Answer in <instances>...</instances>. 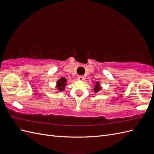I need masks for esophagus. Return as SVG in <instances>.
Returning <instances> with one entry per match:
<instances>
[{
	"label": "esophagus",
	"mask_w": 154,
	"mask_h": 154,
	"mask_svg": "<svg viewBox=\"0 0 154 154\" xmlns=\"http://www.w3.org/2000/svg\"><path fill=\"white\" fill-rule=\"evenodd\" d=\"M78 80H80V81H82L84 80V77H83V76H78Z\"/></svg>",
	"instance_id": "34e87169"
}]
</instances>
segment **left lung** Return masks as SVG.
Masks as SVG:
<instances>
[{
    "mask_svg": "<svg viewBox=\"0 0 154 154\" xmlns=\"http://www.w3.org/2000/svg\"><path fill=\"white\" fill-rule=\"evenodd\" d=\"M101 89V87H100V83L98 82H96V85H94V87L93 88V90L94 91V92L96 93V92H98Z\"/></svg>",
    "mask_w": 154,
    "mask_h": 154,
    "instance_id": "obj_1",
    "label": "left lung"
}]
</instances>
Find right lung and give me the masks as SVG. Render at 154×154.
I'll return each mask as SVG.
<instances>
[{"label": "right lung", "mask_w": 154, "mask_h": 154, "mask_svg": "<svg viewBox=\"0 0 154 154\" xmlns=\"http://www.w3.org/2000/svg\"><path fill=\"white\" fill-rule=\"evenodd\" d=\"M66 82H67V80L66 78L63 77L61 78L59 80L57 81V86H56V87H57V88L59 91L60 92L63 91L65 89V87H66L67 85Z\"/></svg>", "instance_id": "obj_1"}]
</instances>
